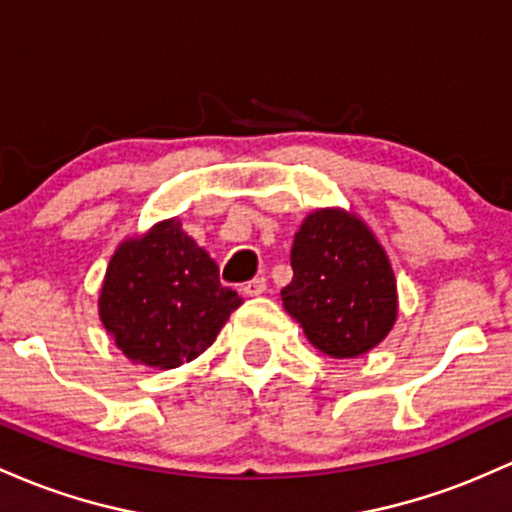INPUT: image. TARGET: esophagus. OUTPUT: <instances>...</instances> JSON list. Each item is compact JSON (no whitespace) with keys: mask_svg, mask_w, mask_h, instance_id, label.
<instances>
[{"mask_svg":"<svg viewBox=\"0 0 512 512\" xmlns=\"http://www.w3.org/2000/svg\"><path fill=\"white\" fill-rule=\"evenodd\" d=\"M244 292L249 297H258V295H263V292H266V278H254V280H249V283L244 285Z\"/></svg>","mask_w":512,"mask_h":512,"instance_id":"esophagus-1","label":"esophagus"}]
</instances>
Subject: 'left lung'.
<instances>
[{
    "instance_id": "left-lung-1",
    "label": "left lung",
    "mask_w": 512,
    "mask_h": 512,
    "mask_svg": "<svg viewBox=\"0 0 512 512\" xmlns=\"http://www.w3.org/2000/svg\"><path fill=\"white\" fill-rule=\"evenodd\" d=\"M290 266L283 307L319 353L358 358L394 329L399 295L392 261L355 212H309L292 241Z\"/></svg>"
}]
</instances>
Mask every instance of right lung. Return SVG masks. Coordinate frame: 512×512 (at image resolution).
I'll return each mask as SVG.
<instances>
[{
	"label": "right lung",
	"mask_w": 512,
	"mask_h": 512,
	"mask_svg": "<svg viewBox=\"0 0 512 512\" xmlns=\"http://www.w3.org/2000/svg\"><path fill=\"white\" fill-rule=\"evenodd\" d=\"M244 302L179 217L123 239L108 261L99 319L130 363L174 370L212 346Z\"/></svg>",
	"instance_id": "add662e5"
}]
</instances>
